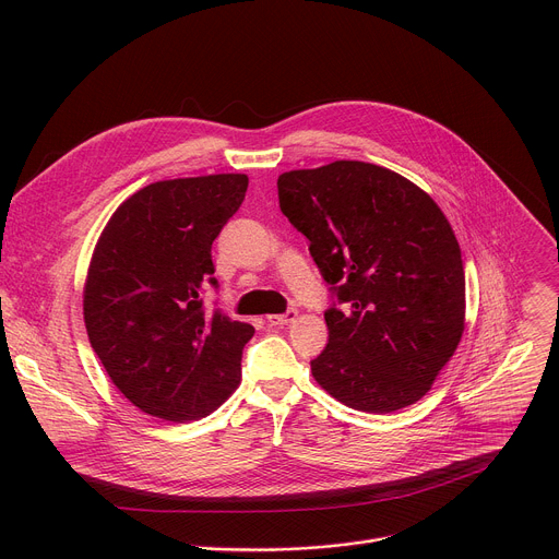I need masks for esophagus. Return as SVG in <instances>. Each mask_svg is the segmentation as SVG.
Returning <instances> with one entry per match:
<instances>
[{"label":"esophagus","mask_w":559,"mask_h":559,"mask_svg":"<svg viewBox=\"0 0 559 559\" xmlns=\"http://www.w3.org/2000/svg\"><path fill=\"white\" fill-rule=\"evenodd\" d=\"M296 316H298V311H296V309H287L285 313H270V316H267V323H270V325H278V328H281V325L292 323Z\"/></svg>","instance_id":"obj_1"}]
</instances>
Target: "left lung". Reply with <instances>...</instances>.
<instances>
[{"mask_svg": "<svg viewBox=\"0 0 559 559\" xmlns=\"http://www.w3.org/2000/svg\"><path fill=\"white\" fill-rule=\"evenodd\" d=\"M278 203L338 300L316 382L367 414L420 401L464 332V267L442 210L365 162L283 173Z\"/></svg>", "mask_w": 559, "mask_h": 559, "instance_id": "1", "label": "left lung"}]
</instances>
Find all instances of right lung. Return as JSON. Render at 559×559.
<instances>
[{
  "mask_svg": "<svg viewBox=\"0 0 559 559\" xmlns=\"http://www.w3.org/2000/svg\"><path fill=\"white\" fill-rule=\"evenodd\" d=\"M246 175L156 181L104 227L84 287L91 345L115 386L143 414L210 416L241 380L254 328L203 309L216 287L212 243L241 207Z\"/></svg>",
  "mask_w": 559,
  "mask_h": 559,
  "instance_id": "1",
  "label": "right lung"
}]
</instances>
